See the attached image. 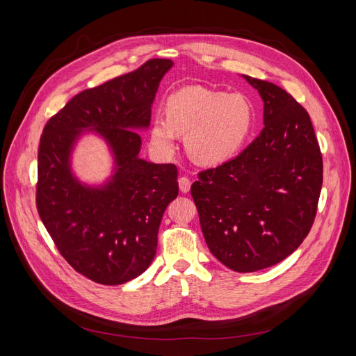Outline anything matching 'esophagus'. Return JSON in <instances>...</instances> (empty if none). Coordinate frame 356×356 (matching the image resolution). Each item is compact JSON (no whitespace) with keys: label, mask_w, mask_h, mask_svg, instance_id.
Masks as SVG:
<instances>
[{"label":"esophagus","mask_w":356,"mask_h":356,"mask_svg":"<svg viewBox=\"0 0 356 356\" xmlns=\"http://www.w3.org/2000/svg\"><path fill=\"white\" fill-rule=\"evenodd\" d=\"M178 186H179L181 193H188V191H190V187H191V181H190V178H187V177H181V178L178 179Z\"/></svg>","instance_id":"esophagus-1"}]
</instances>
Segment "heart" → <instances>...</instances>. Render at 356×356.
Listing matches in <instances>:
<instances>
[{"mask_svg": "<svg viewBox=\"0 0 356 356\" xmlns=\"http://www.w3.org/2000/svg\"><path fill=\"white\" fill-rule=\"evenodd\" d=\"M252 123V105L243 95L190 86L169 96L166 117L153 118L152 143L170 153L177 132L186 134L188 153L197 161L221 163L242 148Z\"/></svg>", "mask_w": 356, "mask_h": 356, "instance_id": "heart-1", "label": "heart"}]
</instances>
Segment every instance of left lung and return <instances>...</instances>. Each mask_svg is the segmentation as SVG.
<instances>
[{
    "label": "left lung",
    "mask_w": 356,
    "mask_h": 356,
    "mask_svg": "<svg viewBox=\"0 0 356 356\" xmlns=\"http://www.w3.org/2000/svg\"><path fill=\"white\" fill-rule=\"evenodd\" d=\"M264 102V127L243 152L199 172L191 196L213 257L234 272L275 266L314 225L322 154L307 111L279 86L251 79Z\"/></svg>",
    "instance_id": "1"
}]
</instances>
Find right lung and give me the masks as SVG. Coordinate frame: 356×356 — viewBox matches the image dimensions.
<instances>
[{"instance_id":"1","label":"right lung","mask_w":356,"mask_h":356,"mask_svg":"<svg viewBox=\"0 0 356 356\" xmlns=\"http://www.w3.org/2000/svg\"><path fill=\"white\" fill-rule=\"evenodd\" d=\"M172 65L170 59H149L83 90L42 129L38 215L60 255L96 284L120 285L147 270L161 217L178 196L177 166L139 159L136 132L149 124L159 83ZM81 128H93L113 148L116 174L102 189L86 188L70 174V148Z\"/></svg>"}]
</instances>
